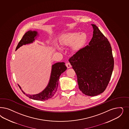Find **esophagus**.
<instances>
[{"label": "esophagus", "mask_w": 129, "mask_h": 129, "mask_svg": "<svg viewBox=\"0 0 129 129\" xmlns=\"http://www.w3.org/2000/svg\"><path fill=\"white\" fill-rule=\"evenodd\" d=\"M66 66H67V67L68 68H70V67H72L71 63L69 62H67L66 64Z\"/></svg>", "instance_id": "obj_1"}]
</instances>
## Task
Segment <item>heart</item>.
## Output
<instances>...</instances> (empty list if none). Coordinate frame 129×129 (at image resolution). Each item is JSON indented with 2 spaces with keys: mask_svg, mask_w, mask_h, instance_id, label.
Segmentation results:
<instances>
[{
  "mask_svg": "<svg viewBox=\"0 0 129 129\" xmlns=\"http://www.w3.org/2000/svg\"><path fill=\"white\" fill-rule=\"evenodd\" d=\"M87 39V36L85 33L71 32L62 36L59 38V42L62 46L71 45L72 51L75 52L83 47Z\"/></svg>",
  "mask_w": 129,
  "mask_h": 129,
  "instance_id": "b5f03b06",
  "label": "heart"
}]
</instances>
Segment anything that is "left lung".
I'll use <instances>...</instances> for the list:
<instances>
[{"mask_svg":"<svg viewBox=\"0 0 129 129\" xmlns=\"http://www.w3.org/2000/svg\"><path fill=\"white\" fill-rule=\"evenodd\" d=\"M92 26L93 37L89 45L80 49L69 61L77 77L80 91L85 95H97L106 89L114 67L112 49L98 27Z\"/></svg>","mask_w":129,"mask_h":129,"instance_id":"left-lung-1","label":"left lung"}]
</instances>
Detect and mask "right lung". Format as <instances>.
I'll return each mask as SVG.
<instances>
[{
	"label": "right lung",
	"instance_id": "add662e5",
	"mask_svg": "<svg viewBox=\"0 0 129 129\" xmlns=\"http://www.w3.org/2000/svg\"><path fill=\"white\" fill-rule=\"evenodd\" d=\"M38 35V32L36 31H33L29 30L26 32L21 40L18 43L16 50L23 45L32 43L35 40V38ZM67 67L65 66V63L64 62H57L53 64L52 67V71L49 83L46 87L38 94L33 95L26 94L21 89V87L19 85H18L23 93L31 99L38 101L48 100L54 95L57 91L59 77L60 75L67 70Z\"/></svg>",
	"mask_w": 129,
	"mask_h": 129
}]
</instances>
